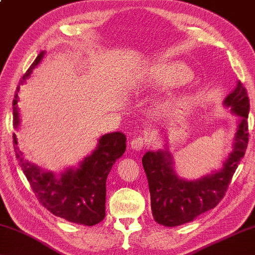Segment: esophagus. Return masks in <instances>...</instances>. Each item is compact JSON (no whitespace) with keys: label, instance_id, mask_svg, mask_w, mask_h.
<instances>
[{"label":"esophagus","instance_id":"34e87169","mask_svg":"<svg viewBox=\"0 0 255 255\" xmlns=\"http://www.w3.org/2000/svg\"><path fill=\"white\" fill-rule=\"evenodd\" d=\"M146 138L142 135H138L135 136V138H133L131 141V148L133 150H136V151H140L143 149V147L146 146Z\"/></svg>","mask_w":255,"mask_h":255}]
</instances>
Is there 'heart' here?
Segmentation results:
<instances>
[{"instance_id": "heart-1", "label": "heart", "mask_w": 255, "mask_h": 255, "mask_svg": "<svg viewBox=\"0 0 255 255\" xmlns=\"http://www.w3.org/2000/svg\"><path fill=\"white\" fill-rule=\"evenodd\" d=\"M190 76V70L185 65L173 62L150 68L144 74V80L163 85H179L189 81Z\"/></svg>"}]
</instances>
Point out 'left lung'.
I'll use <instances>...</instances> for the list:
<instances>
[{
  "instance_id": "1",
  "label": "left lung",
  "mask_w": 255,
  "mask_h": 255,
  "mask_svg": "<svg viewBox=\"0 0 255 255\" xmlns=\"http://www.w3.org/2000/svg\"><path fill=\"white\" fill-rule=\"evenodd\" d=\"M232 113L240 116L233 150L221 170L201 179L187 181L178 177L167 150L147 151L142 157L150 193L151 212L155 221L165 227H175L193 221L199 214L214 209L228 189L249 143L248 91L241 81L223 101Z\"/></svg>"
}]
</instances>
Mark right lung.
Instances as JSON below:
<instances>
[{
  "instance_id": "obj_1",
  "label": "right lung",
  "mask_w": 255,
  "mask_h": 255,
  "mask_svg": "<svg viewBox=\"0 0 255 255\" xmlns=\"http://www.w3.org/2000/svg\"><path fill=\"white\" fill-rule=\"evenodd\" d=\"M44 51L38 54L32 66L22 76L20 83L32 74L33 69L44 57ZM18 92L13 99V127L20 124L18 108ZM15 157L22 168L38 202L51 213L69 222L83 226H95L106 215V180L113 165L127 149V136L122 132L107 133L100 136L96 149L82 160L75 168H67L60 178L52 172H44L41 167L23 158L13 134Z\"/></svg>"
}]
</instances>
